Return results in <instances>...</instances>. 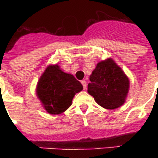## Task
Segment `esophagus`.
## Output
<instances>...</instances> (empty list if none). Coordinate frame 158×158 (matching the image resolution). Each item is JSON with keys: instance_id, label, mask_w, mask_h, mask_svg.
<instances>
[{"instance_id": "esophagus-1", "label": "esophagus", "mask_w": 158, "mask_h": 158, "mask_svg": "<svg viewBox=\"0 0 158 158\" xmlns=\"http://www.w3.org/2000/svg\"><path fill=\"white\" fill-rule=\"evenodd\" d=\"M81 84H83L84 89H87V83H86V81H85V80H82Z\"/></svg>"}]
</instances>
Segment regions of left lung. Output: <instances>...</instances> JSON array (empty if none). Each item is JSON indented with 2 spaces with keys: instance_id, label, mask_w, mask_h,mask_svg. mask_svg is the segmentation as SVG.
Wrapping results in <instances>:
<instances>
[{
  "instance_id": "obj_1",
  "label": "left lung",
  "mask_w": 158,
  "mask_h": 158,
  "mask_svg": "<svg viewBox=\"0 0 158 158\" xmlns=\"http://www.w3.org/2000/svg\"><path fill=\"white\" fill-rule=\"evenodd\" d=\"M89 79L88 92L98 105L113 110L124 104L130 81L113 60L99 62Z\"/></svg>"
}]
</instances>
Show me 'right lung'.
Instances as JSON below:
<instances>
[{
	"label": "right lung",
	"instance_id": "obj_1",
	"mask_svg": "<svg viewBox=\"0 0 158 158\" xmlns=\"http://www.w3.org/2000/svg\"><path fill=\"white\" fill-rule=\"evenodd\" d=\"M82 89L80 82L55 64L48 66L41 76L37 95L48 113L58 115L70 106L74 95Z\"/></svg>",
	"mask_w": 158,
	"mask_h": 158
}]
</instances>
